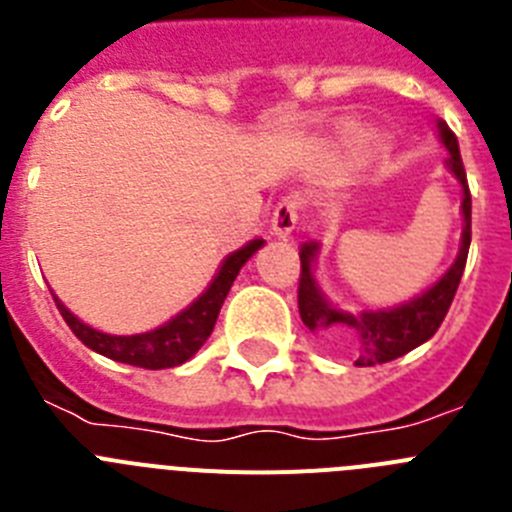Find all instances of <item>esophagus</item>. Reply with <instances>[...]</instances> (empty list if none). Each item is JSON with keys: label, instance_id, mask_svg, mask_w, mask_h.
Wrapping results in <instances>:
<instances>
[{"label": "esophagus", "instance_id": "1", "mask_svg": "<svg viewBox=\"0 0 512 512\" xmlns=\"http://www.w3.org/2000/svg\"><path fill=\"white\" fill-rule=\"evenodd\" d=\"M297 217H300V200L297 197H284L279 205L274 207L271 215V230L277 238H289L297 228Z\"/></svg>", "mask_w": 512, "mask_h": 512}]
</instances>
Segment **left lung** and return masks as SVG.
<instances>
[{"label": "left lung", "mask_w": 512, "mask_h": 512, "mask_svg": "<svg viewBox=\"0 0 512 512\" xmlns=\"http://www.w3.org/2000/svg\"><path fill=\"white\" fill-rule=\"evenodd\" d=\"M438 128H441L443 146L449 151L446 166L454 171L461 189H464V202H461V210H464V235H461V248L456 261L431 289H425L423 295L410 300L408 305L392 307V310L361 312V315L341 312L338 307L325 302L318 284L312 279V261H315L318 246L305 243L300 248L297 305H300L302 323L310 330H315L328 343V348L354 356L356 366L387 364V361H395L397 356H405L408 351L418 348L420 343L433 338V333L441 328L451 302H454L461 274H464V266H467L469 243H472V194H469L467 171H464V164H461L459 140L443 122Z\"/></svg>", "instance_id": "left-lung-1"}]
</instances>
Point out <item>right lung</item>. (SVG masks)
<instances>
[{
    "mask_svg": "<svg viewBox=\"0 0 512 512\" xmlns=\"http://www.w3.org/2000/svg\"><path fill=\"white\" fill-rule=\"evenodd\" d=\"M261 246H264V241L256 238V241L246 243L243 248L230 253L228 259L223 261V266H220V271H217V277L212 279L210 287L187 310L179 312L176 318H171L161 328L138 333V336H110V333H99V330L89 328L79 318H74L58 302V297H53V300H56V307L63 315V320H66V325L74 330V336L87 348L97 351V354L107 356L112 361H120V364L140 366V369H169V366L184 364V361L192 359L200 351L202 343L207 341V336L215 328V320L220 315V307H223L225 297H228L230 284L238 277L241 266Z\"/></svg>",
    "mask_w": 512,
    "mask_h": 512,
    "instance_id": "obj_1",
    "label": "right lung"
}]
</instances>
